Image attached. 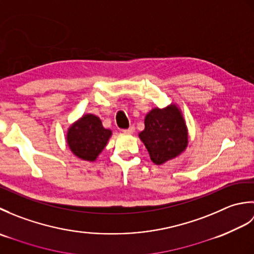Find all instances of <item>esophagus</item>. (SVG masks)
<instances>
[{
	"label": "esophagus",
	"mask_w": 254,
	"mask_h": 254,
	"mask_svg": "<svg viewBox=\"0 0 254 254\" xmlns=\"http://www.w3.org/2000/svg\"><path fill=\"white\" fill-rule=\"evenodd\" d=\"M134 131H135V127L134 126H131L128 128H127V130H123L124 133H127V134H132L134 133Z\"/></svg>",
	"instance_id": "1"
}]
</instances>
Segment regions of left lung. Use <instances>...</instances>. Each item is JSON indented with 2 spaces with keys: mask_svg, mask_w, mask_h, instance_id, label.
I'll use <instances>...</instances> for the list:
<instances>
[{
  "mask_svg": "<svg viewBox=\"0 0 254 254\" xmlns=\"http://www.w3.org/2000/svg\"><path fill=\"white\" fill-rule=\"evenodd\" d=\"M156 165L176 158L188 146V127L177 105L156 107L145 117V128L138 134Z\"/></svg>",
  "mask_w": 254,
  "mask_h": 254,
  "instance_id": "8db88e82",
  "label": "left lung"
}]
</instances>
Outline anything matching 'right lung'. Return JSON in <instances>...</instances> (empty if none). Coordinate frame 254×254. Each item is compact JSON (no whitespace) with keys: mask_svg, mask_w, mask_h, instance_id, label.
Masks as SVG:
<instances>
[{"mask_svg":"<svg viewBox=\"0 0 254 254\" xmlns=\"http://www.w3.org/2000/svg\"><path fill=\"white\" fill-rule=\"evenodd\" d=\"M111 135V130L102 127L98 117L87 113L68 127L66 142L76 157L86 161H95Z\"/></svg>","mask_w":254,"mask_h":254,"instance_id":"right-lung-1","label":"right lung"}]
</instances>
